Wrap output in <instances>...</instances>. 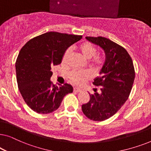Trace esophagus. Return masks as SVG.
Returning <instances> with one entry per match:
<instances>
[{
  "instance_id": "esophagus-1",
  "label": "esophagus",
  "mask_w": 151,
  "mask_h": 151,
  "mask_svg": "<svg viewBox=\"0 0 151 151\" xmlns=\"http://www.w3.org/2000/svg\"><path fill=\"white\" fill-rule=\"evenodd\" d=\"M73 91L75 93H80L82 91V89L81 88H73Z\"/></svg>"
}]
</instances>
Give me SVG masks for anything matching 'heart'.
Returning a JSON list of instances; mask_svg holds the SVG:
<instances>
[{
  "instance_id": "b5f03b06",
  "label": "heart",
  "mask_w": 151,
  "mask_h": 151,
  "mask_svg": "<svg viewBox=\"0 0 151 151\" xmlns=\"http://www.w3.org/2000/svg\"><path fill=\"white\" fill-rule=\"evenodd\" d=\"M79 50L82 53V56L86 60H91L96 55L97 50L95 47L89 42H83L80 45ZM71 53V48H68L65 52L64 53L62 62L65 63L67 62L68 58ZM69 78L72 83L80 85L83 84L84 82L88 80L91 78V73L89 72L80 71H72L69 74Z\"/></svg>"
}]
</instances>
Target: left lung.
I'll list each match as a JSON object with an SVG mask.
<instances>
[{
	"instance_id": "left-lung-1",
	"label": "left lung",
	"mask_w": 151,
	"mask_h": 151,
	"mask_svg": "<svg viewBox=\"0 0 151 151\" xmlns=\"http://www.w3.org/2000/svg\"><path fill=\"white\" fill-rule=\"evenodd\" d=\"M86 39L100 47L106 58L100 76L93 82L100 86V93L96 91L90 94V100L82 105V110L91 120L104 121L115 115L127 100L135 79V69L131 56L120 45L102 36Z\"/></svg>"
}]
</instances>
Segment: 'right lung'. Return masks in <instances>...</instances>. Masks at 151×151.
I'll return each instance as SVG.
<instances>
[{
    "instance_id": "1",
    "label": "right lung",
    "mask_w": 151,
    "mask_h": 151,
    "mask_svg": "<svg viewBox=\"0 0 151 151\" xmlns=\"http://www.w3.org/2000/svg\"><path fill=\"white\" fill-rule=\"evenodd\" d=\"M82 38L47 32L31 39L20 51L15 65L18 86L24 102L35 112H53L60 106L64 97L73 92L69 84H52L51 69L62 63L65 51Z\"/></svg>"
}]
</instances>
